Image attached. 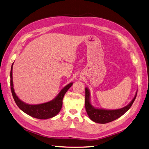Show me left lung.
<instances>
[{"mask_svg": "<svg viewBox=\"0 0 149 149\" xmlns=\"http://www.w3.org/2000/svg\"><path fill=\"white\" fill-rule=\"evenodd\" d=\"M137 91L136 92L133 100L131 101L127 106L119 109L114 110H107L103 109H97L94 107L90 102V92L89 89L85 88V108L86 111L89 118L93 121L96 123L100 124H106L110 123L117 119L120 118V116L124 114L127 112L130 107L132 106L133 102L136 100L137 96Z\"/></svg>", "mask_w": 149, "mask_h": 149, "instance_id": "obj_1", "label": "left lung"}]
</instances>
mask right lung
Wrapping results in <instances>:
<instances>
[{
    "instance_id": "1",
    "label": "right lung",
    "mask_w": 149,
    "mask_h": 149,
    "mask_svg": "<svg viewBox=\"0 0 149 149\" xmlns=\"http://www.w3.org/2000/svg\"><path fill=\"white\" fill-rule=\"evenodd\" d=\"M13 64L10 70V88L13 100H14L17 106L25 113L33 117V118L39 119L52 118L59 113L63 104V99L65 93L73 84V83H70V84H67L65 88L61 89V91L58 94V96L51 101L36 105L29 104L22 101L16 95L14 91L12 81Z\"/></svg>"
}]
</instances>
